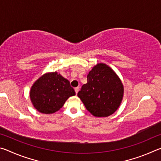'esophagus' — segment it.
Returning <instances> with one entry per match:
<instances>
[{
	"mask_svg": "<svg viewBox=\"0 0 161 161\" xmlns=\"http://www.w3.org/2000/svg\"><path fill=\"white\" fill-rule=\"evenodd\" d=\"M75 90L76 92V94H77L78 92H79V87H76V88H75Z\"/></svg>",
	"mask_w": 161,
	"mask_h": 161,
	"instance_id": "1",
	"label": "esophagus"
}]
</instances>
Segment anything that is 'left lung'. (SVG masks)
Segmentation results:
<instances>
[{
	"mask_svg": "<svg viewBox=\"0 0 161 161\" xmlns=\"http://www.w3.org/2000/svg\"><path fill=\"white\" fill-rule=\"evenodd\" d=\"M77 96L92 115L107 117L117 110L124 96L121 80L108 65L100 63L87 75V83L81 86Z\"/></svg>",
	"mask_w": 161,
	"mask_h": 161,
	"instance_id": "left-lung-1",
	"label": "left lung"
}]
</instances>
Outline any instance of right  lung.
Returning a JSON list of instances; mask_svg holds the SVG:
<instances>
[{
  "label": "right lung",
  "mask_w": 161,
  "mask_h": 161,
  "mask_svg": "<svg viewBox=\"0 0 161 161\" xmlns=\"http://www.w3.org/2000/svg\"><path fill=\"white\" fill-rule=\"evenodd\" d=\"M75 95L69 81L56 72L43 75L33 84L30 92L34 107L45 114L58 111L68 98Z\"/></svg>",
  "instance_id": "obj_1"
}]
</instances>
